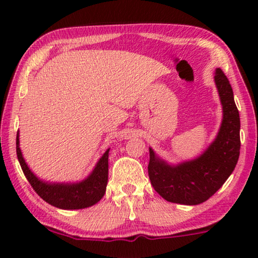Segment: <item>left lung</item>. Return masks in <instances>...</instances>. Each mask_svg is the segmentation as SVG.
<instances>
[{
    "instance_id": "1",
    "label": "left lung",
    "mask_w": 258,
    "mask_h": 258,
    "mask_svg": "<svg viewBox=\"0 0 258 258\" xmlns=\"http://www.w3.org/2000/svg\"><path fill=\"white\" fill-rule=\"evenodd\" d=\"M215 84L223 118L215 140L194 160L169 164L149 148L148 174L154 189L168 202L196 206L210 199L227 181L239 157V114L227 76L217 68Z\"/></svg>"
}]
</instances>
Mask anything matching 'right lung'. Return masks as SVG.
I'll return each instance as SVG.
<instances>
[{
  "label": "right lung",
  "mask_w": 258,
  "mask_h": 258,
  "mask_svg": "<svg viewBox=\"0 0 258 258\" xmlns=\"http://www.w3.org/2000/svg\"><path fill=\"white\" fill-rule=\"evenodd\" d=\"M108 148L87 178L74 183L47 182L38 178L24 161L20 148V134L16 136V154L23 174L37 195L58 209H84L96 204L105 194L108 184Z\"/></svg>",
  "instance_id": "1"
}]
</instances>
